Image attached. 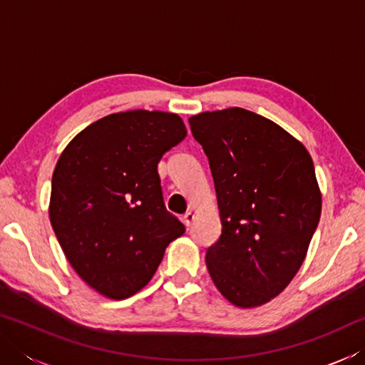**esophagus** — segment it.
<instances>
[{
	"label": "esophagus",
	"instance_id": "1",
	"mask_svg": "<svg viewBox=\"0 0 365 365\" xmlns=\"http://www.w3.org/2000/svg\"><path fill=\"white\" fill-rule=\"evenodd\" d=\"M193 220H195V214L191 212V211H188V212H185V214H183L182 222H183L185 227H187V228H190V225L193 224Z\"/></svg>",
	"mask_w": 365,
	"mask_h": 365
}]
</instances>
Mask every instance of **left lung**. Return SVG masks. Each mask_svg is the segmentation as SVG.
<instances>
[{
  "mask_svg": "<svg viewBox=\"0 0 365 365\" xmlns=\"http://www.w3.org/2000/svg\"><path fill=\"white\" fill-rule=\"evenodd\" d=\"M206 153L222 222L209 275L238 307L275 298L299 270L322 211L314 163L280 125L242 108L188 119Z\"/></svg>",
  "mask_w": 365,
  "mask_h": 365,
  "instance_id": "1",
  "label": "left lung"
}]
</instances>
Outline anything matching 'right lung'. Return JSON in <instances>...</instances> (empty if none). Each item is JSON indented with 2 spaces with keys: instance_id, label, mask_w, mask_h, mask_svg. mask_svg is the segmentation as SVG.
<instances>
[{
  "instance_id": "obj_1",
  "label": "right lung",
  "mask_w": 365,
  "mask_h": 365,
  "mask_svg": "<svg viewBox=\"0 0 365 365\" xmlns=\"http://www.w3.org/2000/svg\"><path fill=\"white\" fill-rule=\"evenodd\" d=\"M187 137L177 114L127 110L80 132L53 172L49 220L80 279L125 299L153 279L185 225L164 205L158 163Z\"/></svg>"
}]
</instances>
